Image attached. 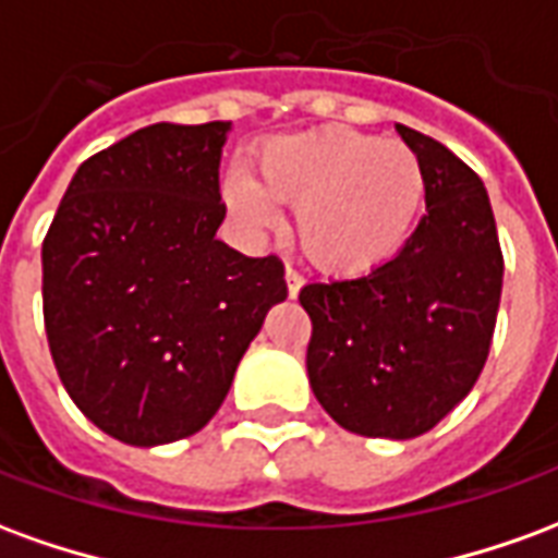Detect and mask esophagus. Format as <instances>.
<instances>
[{"instance_id":"obj_1","label":"esophagus","mask_w":558,"mask_h":558,"mask_svg":"<svg viewBox=\"0 0 558 558\" xmlns=\"http://www.w3.org/2000/svg\"><path fill=\"white\" fill-rule=\"evenodd\" d=\"M304 287V278L295 271V268H287V292H290V299H295Z\"/></svg>"}]
</instances>
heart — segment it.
Returning <instances> with one entry per match:
<instances>
[{"mask_svg":"<svg viewBox=\"0 0 558 558\" xmlns=\"http://www.w3.org/2000/svg\"><path fill=\"white\" fill-rule=\"evenodd\" d=\"M254 179L232 172L223 199L247 230L275 227V203L295 208L302 254L326 275L352 278L383 266L410 239L427 175L403 143L352 128H323L266 143Z\"/></svg>","mask_w":558,"mask_h":558,"instance_id":"1","label":"heart"}]
</instances>
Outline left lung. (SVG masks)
Segmentation results:
<instances>
[{"label":"left lung","instance_id":"obj_1","mask_svg":"<svg viewBox=\"0 0 558 558\" xmlns=\"http://www.w3.org/2000/svg\"><path fill=\"white\" fill-rule=\"evenodd\" d=\"M427 175V215L371 275L307 283V376L343 430L421 436L466 398L490 352L502 295V247L478 172L398 125Z\"/></svg>","mask_w":558,"mask_h":558}]
</instances>
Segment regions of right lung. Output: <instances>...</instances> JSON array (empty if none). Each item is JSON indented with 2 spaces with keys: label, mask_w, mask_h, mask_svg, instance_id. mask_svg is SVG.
Here are the masks:
<instances>
[{
  "label": "right lung",
  "mask_w": 558,
  "mask_h": 558,
  "mask_svg": "<svg viewBox=\"0 0 558 558\" xmlns=\"http://www.w3.org/2000/svg\"><path fill=\"white\" fill-rule=\"evenodd\" d=\"M230 122L134 131L80 163L41 247L44 326L80 412L137 448L203 430L268 307L278 256L215 239Z\"/></svg>",
  "instance_id": "obj_1"
}]
</instances>
